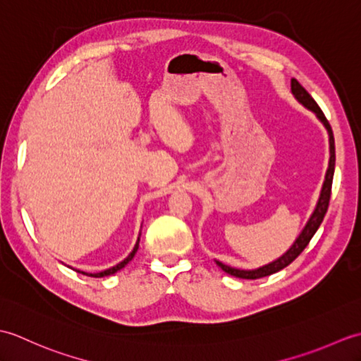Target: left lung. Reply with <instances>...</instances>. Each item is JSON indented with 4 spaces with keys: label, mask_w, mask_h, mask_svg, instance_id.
<instances>
[{
    "label": "left lung",
    "mask_w": 361,
    "mask_h": 361,
    "mask_svg": "<svg viewBox=\"0 0 361 361\" xmlns=\"http://www.w3.org/2000/svg\"><path fill=\"white\" fill-rule=\"evenodd\" d=\"M291 93L295 94V97L298 99L299 102H301L304 106H307L309 110H312L313 113L317 114L318 119L323 122L324 127L327 128L329 132V144H331V159H329V169L326 172V180H324V185L323 189H321V195H319V200L315 211H313L310 220L307 221V225L302 229V233L299 234V237L296 239V242L293 243V247H291L286 255L282 257H279L278 260H274V262L268 264L265 267H260L257 270H237V268H231L225 264H221L217 260V265L224 270L225 273L235 276V278H242V279H259V278H265V276H270L276 271H281L282 268H286L287 265H290L293 260L301 255L304 251V248L307 247L309 242L312 240V237L315 235V233L318 231V228L321 225V221H323L327 208H329V200H331V194H332V180H334V171H335V140H334V132H332V127L329 124V121L326 119L324 113L321 111V109L318 106V104L315 102V99H313L305 88L299 83L296 79H291Z\"/></svg>",
    "instance_id": "1"
}]
</instances>
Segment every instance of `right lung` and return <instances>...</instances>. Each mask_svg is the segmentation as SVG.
I'll return each instance as SVG.
<instances>
[{
  "instance_id": "1",
  "label": "right lung",
  "mask_w": 361,
  "mask_h": 361,
  "mask_svg": "<svg viewBox=\"0 0 361 361\" xmlns=\"http://www.w3.org/2000/svg\"><path fill=\"white\" fill-rule=\"evenodd\" d=\"M137 247H140V239H137V242H136V245H135V248H133V251L132 252H130V255L124 259V260H122V262L121 264H118L116 267H113V268H109V270H105V271H101V273H85V271H79V273H82V274H87V276H93V278H104V276H110V274H113V273H116V271H119L121 270V268H124L128 262H130V260H132L133 259V256H135V252L137 251Z\"/></svg>"
}]
</instances>
